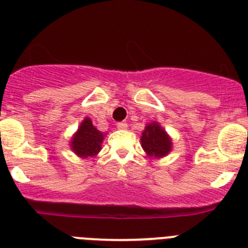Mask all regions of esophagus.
Here are the masks:
<instances>
[{"label":"esophagus","instance_id":"obj_1","mask_svg":"<svg viewBox=\"0 0 248 248\" xmlns=\"http://www.w3.org/2000/svg\"><path fill=\"white\" fill-rule=\"evenodd\" d=\"M117 126H118V128H119V129H124V130H125V129H128V123L120 122V123H118Z\"/></svg>","mask_w":248,"mask_h":248}]
</instances>
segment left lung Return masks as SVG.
Segmentation results:
<instances>
[{
	"label": "left lung",
	"instance_id": "1",
	"mask_svg": "<svg viewBox=\"0 0 248 248\" xmlns=\"http://www.w3.org/2000/svg\"><path fill=\"white\" fill-rule=\"evenodd\" d=\"M141 146L149 156L163 157L171 151L172 141L159 123L153 122L145 126L141 138Z\"/></svg>",
	"mask_w": 248,
	"mask_h": 248
}]
</instances>
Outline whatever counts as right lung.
Instances as JSON below:
<instances>
[{"mask_svg":"<svg viewBox=\"0 0 248 248\" xmlns=\"http://www.w3.org/2000/svg\"><path fill=\"white\" fill-rule=\"evenodd\" d=\"M104 137L105 134H103L102 131L93 125L91 118H85L72 138L71 148L74 154L82 159L95 156L102 149Z\"/></svg>","mask_w":248,"mask_h":248,"instance_id":"1","label":"right lung"}]
</instances>
